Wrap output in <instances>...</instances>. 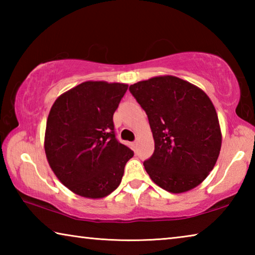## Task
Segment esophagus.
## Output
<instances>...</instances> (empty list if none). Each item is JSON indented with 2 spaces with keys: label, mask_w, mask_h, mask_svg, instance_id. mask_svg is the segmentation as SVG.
Wrapping results in <instances>:
<instances>
[{
  "label": "esophagus",
  "mask_w": 255,
  "mask_h": 255,
  "mask_svg": "<svg viewBox=\"0 0 255 255\" xmlns=\"http://www.w3.org/2000/svg\"><path fill=\"white\" fill-rule=\"evenodd\" d=\"M137 145H138L137 141H133V143H131V147H132V149H136V148H137Z\"/></svg>",
  "instance_id": "obj_1"
}]
</instances>
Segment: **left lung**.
I'll return each instance as SVG.
<instances>
[{
	"label": "left lung",
	"instance_id": "1",
	"mask_svg": "<svg viewBox=\"0 0 255 255\" xmlns=\"http://www.w3.org/2000/svg\"><path fill=\"white\" fill-rule=\"evenodd\" d=\"M145 110L154 153L144 162L149 178L171 193L199 185L214 169L222 147L217 112L200 88L172 75L129 86Z\"/></svg>",
	"mask_w": 255,
	"mask_h": 255
}]
</instances>
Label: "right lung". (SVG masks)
I'll return each instance as SVG.
<instances>
[{"label":"right lung","mask_w":255,"mask_h":255,"mask_svg":"<svg viewBox=\"0 0 255 255\" xmlns=\"http://www.w3.org/2000/svg\"><path fill=\"white\" fill-rule=\"evenodd\" d=\"M128 84L86 81L56 99L44 147L57 179L75 195L101 199L118 188L131 149L116 139L115 111Z\"/></svg>","instance_id":"1"}]
</instances>
